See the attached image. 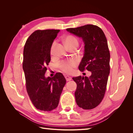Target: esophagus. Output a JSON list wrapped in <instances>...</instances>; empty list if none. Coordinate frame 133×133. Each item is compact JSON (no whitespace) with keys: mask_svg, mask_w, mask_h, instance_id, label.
Wrapping results in <instances>:
<instances>
[{"mask_svg":"<svg viewBox=\"0 0 133 133\" xmlns=\"http://www.w3.org/2000/svg\"><path fill=\"white\" fill-rule=\"evenodd\" d=\"M65 78L66 79V81H70V80H71V77H70V76L69 75H65Z\"/></svg>","mask_w":133,"mask_h":133,"instance_id":"esophagus-1","label":"esophagus"}]
</instances>
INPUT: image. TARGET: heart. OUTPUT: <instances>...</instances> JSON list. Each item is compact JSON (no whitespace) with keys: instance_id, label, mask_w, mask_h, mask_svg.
<instances>
[{"instance_id":"obj_1","label":"heart","mask_w":133,"mask_h":133,"mask_svg":"<svg viewBox=\"0 0 133 133\" xmlns=\"http://www.w3.org/2000/svg\"><path fill=\"white\" fill-rule=\"evenodd\" d=\"M64 42L65 43V45L68 48L72 46H78L79 42L78 39L73 35H67L64 38ZM55 42H54L52 44L51 47V52L52 51L53 47L54 45ZM76 64H77V62L74 59H71L68 60V61H62L58 64V66L64 72L70 74L73 71V68L75 67Z\"/></svg>"}]
</instances>
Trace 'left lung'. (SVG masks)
I'll return each mask as SVG.
<instances>
[{"mask_svg": "<svg viewBox=\"0 0 133 133\" xmlns=\"http://www.w3.org/2000/svg\"><path fill=\"white\" fill-rule=\"evenodd\" d=\"M68 31L82 38L84 43V54L79 69L91 72L89 77L73 78L77 87L75 92L77 105L89 110L101 103L105 93L110 73V52L107 40L101 28L88 24L75 28H68Z\"/></svg>", "mask_w": 133, "mask_h": 133, "instance_id": "obj_1", "label": "left lung"}]
</instances>
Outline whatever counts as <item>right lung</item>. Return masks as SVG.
I'll use <instances>...</instances> for the list:
<instances>
[{
    "label": "right lung",
    "mask_w": 133,
    "mask_h": 133,
    "mask_svg": "<svg viewBox=\"0 0 133 133\" xmlns=\"http://www.w3.org/2000/svg\"><path fill=\"white\" fill-rule=\"evenodd\" d=\"M60 30H37L28 38L23 51V69L26 89L34 106L38 110L51 111L58 105L66 83L61 73L53 78L45 76L50 62V49Z\"/></svg>",
    "instance_id": "add662e5"
}]
</instances>
